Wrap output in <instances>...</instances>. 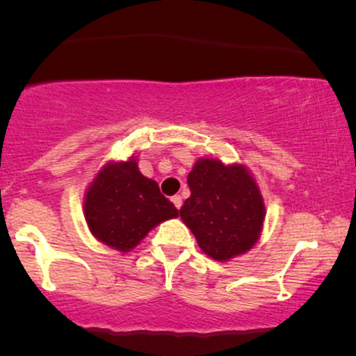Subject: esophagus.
I'll list each match as a JSON object with an SVG mask.
<instances>
[{"mask_svg": "<svg viewBox=\"0 0 356 356\" xmlns=\"http://www.w3.org/2000/svg\"><path fill=\"white\" fill-rule=\"evenodd\" d=\"M170 201H172V204L175 207H177V209H181V206H182V197L181 195H174L172 199H170Z\"/></svg>", "mask_w": 356, "mask_h": 356, "instance_id": "1", "label": "esophagus"}]
</instances>
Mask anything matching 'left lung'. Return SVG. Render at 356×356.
<instances>
[{
	"label": "left lung",
	"instance_id": "1",
	"mask_svg": "<svg viewBox=\"0 0 356 356\" xmlns=\"http://www.w3.org/2000/svg\"><path fill=\"white\" fill-rule=\"evenodd\" d=\"M191 197L181 219L202 252L216 261L244 254L259 241L266 207L254 175L246 165L201 157L187 175Z\"/></svg>",
	"mask_w": 356,
	"mask_h": 356
}]
</instances>
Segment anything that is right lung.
<instances>
[{
  "instance_id": "right-lung-1",
  "label": "right lung",
  "mask_w": 356,
  "mask_h": 356,
  "mask_svg": "<svg viewBox=\"0 0 356 356\" xmlns=\"http://www.w3.org/2000/svg\"><path fill=\"white\" fill-rule=\"evenodd\" d=\"M83 214L90 232L105 246L129 252L167 219L179 216L174 204L159 191V184L142 175L137 155L108 161L83 197Z\"/></svg>"
}]
</instances>
